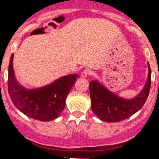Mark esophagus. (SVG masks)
<instances>
[{"label":"esophagus","instance_id":"34e87169","mask_svg":"<svg viewBox=\"0 0 159 159\" xmlns=\"http://www.w3.org/2000/svg\"><path fill=\"white\" fill-rule=\"evenodd\" d=\"M89 75L90 71L88 69H84V71L81 72V77H83V78H86V77H88Z\"/></svg>","mask_w":159,"mask_h":159}]
</instances>
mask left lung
Wrapping results in <instances>:
<instances>
[{
    "label": "left lung",
    "mask_w": 159,
    "mask_h": 159,
    "mask_svg": "<svg viewBox=\"0 0 159 159\" xmlns=\"http://www.w3.org/2000/svg\"><path fill=\"white\" fill-rule=\"evenodd\" d=\"M148 77L143 91L134 99H125L112 93L98 80L89 84L92 110L102 121L119 122L139 111L148 97L151 85V71L148 63Z\"/></svg>",
    "instance_id": "1"
}]
</instances>
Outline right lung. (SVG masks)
Wrapping results in <instances>:
<instances>
[{
    "label": "right lung",
    "mask_w": 159,
    "mask_h": 159,
    "mask_svg": "<svg viewBox=\"0 0 159 159\" xmlns=\"http://www.w3.org/2000/svg\"><path fill=\"white\" fill-rule=\"evenodd\" d=\"M12 62L13 54L8 65V90L15 107L33 119L51 121L57 119L65 107L66 98L79 77L78 74L65 75L45 87L29 90L16 80Z\"/></svg>",
    "instance_id": "obj_1"
}]
</instances>
